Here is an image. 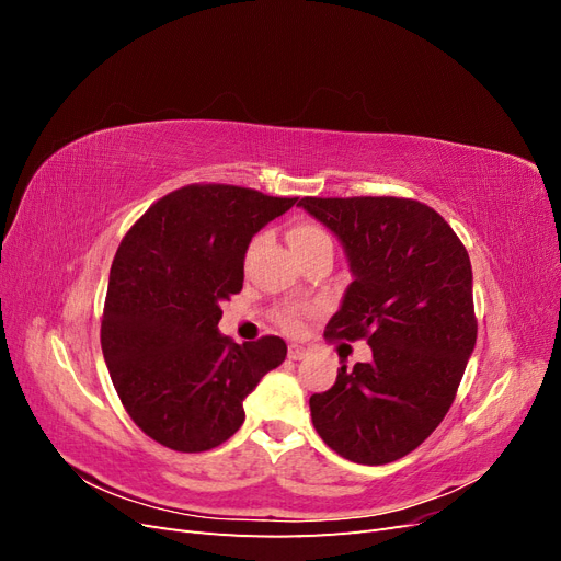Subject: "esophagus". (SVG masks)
<instances>
[{
	"label": "esophagus",
	"mask_w": 561,
	"mask_h": 561,
	"mask_svg": "<svg viewBox=\"0 0 561 561\" xmlns=\"http://www.w3.org/2000/svg\"><path fill=\"white\" fill-rule=\"evenodd\" d=\"M304 355H307V348H304V346H297V344L287 346V358H290V360H301Z\"/></svg>",
	"instance_id": "esophagus-1"
}]
</instances>
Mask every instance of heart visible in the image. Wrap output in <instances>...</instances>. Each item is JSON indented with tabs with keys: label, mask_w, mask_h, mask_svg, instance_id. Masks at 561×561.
Returning a JSON list of instances; mask_svg holds the SVG:
<instances>
[{
	"label": "heart",
	"mask_w": 561,
	"mask_h": 561,
	"mask_svg": "<svg viewBox=\"0 0 561 561\" xmlns=\"http://www.w3.org/2000/svg\"><path fill=\"white\" fill-rule=\"evenodd\" d=\"M262 239H254L248 254H252L254 250H257ZM290 243L297 252H304V250H311V248H318V245H332V239L330 233L318 227L316 222H297L293 225L290 229ZM313 313L311 307H301V304H290V307H283L278 311V325L290 332V334H299L304 330V320H307L309 316Z\"/></svg>",
	"instance_id": "heart-1"
}]
</instances>
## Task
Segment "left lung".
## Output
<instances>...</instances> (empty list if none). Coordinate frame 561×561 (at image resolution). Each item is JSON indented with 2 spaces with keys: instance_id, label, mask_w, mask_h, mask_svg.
<instances>
[{
  "instance_id": "left-lung-1",
  "label": "left lung",
  "mask_w": 561,
  "mask_h": 561,
  "mask_svg": "<svg viewBox=\"0 0 561 561\" xmlns=\"http://www.w3.org/2000/svg\"><path fill=\"white\" fill-rule=\"evenodd\" d=\"M342 241L353 283L325 339H367L369 363L346 365L311 419L330 449L383 466L414 451L445 419L478 339L470 257L445 217L398 196L299 201Z\"/></svg>"
}]
</instances>
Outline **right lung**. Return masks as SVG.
Listing matches in <instances>:
<instances>
[{
  "label": "right lung",
  "mask_w": 561,
  "mask_h": 561,
  "mask_svg": "<svg viewBox=\"0 0 561 561\" xmlns=\"http://www.w3.org/2000/svg\"><path fill=\"white\" fill-rule=\"evenodd\" d=\"M297 198L233 184H186L159 198L118 245L100 344L116 396L154 443L208 451L241 428L243 400L287 346L236 344L219 304L243 290L245 250Z\"/></svg>",
  "instance_id": "1"
}]
</instances>
